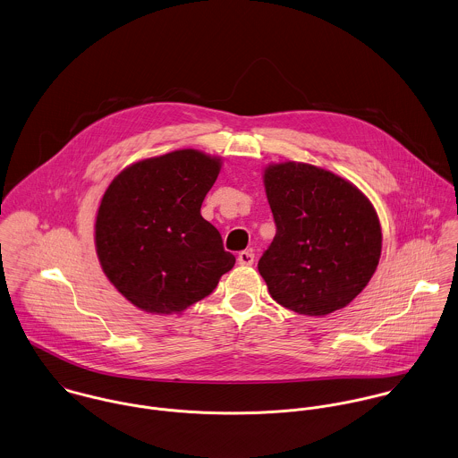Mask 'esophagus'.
Masks as SVG:
<instances>
[{
    "label": "esophagus",
    "instance_id": "esophagus-1",
    "mask_svg": "<svg viewBox=\"0 0 458 458\" xmlns=\"http://www.w3.org/2000/svg\"><path fill=\"white\" fill-rule=\"evenodd\" d=\"M237 262H239L241 266H253V262H255L253 251H241L239 257H237Z\"/></svg>",
    "mask_w": 458,
    "mask_h": 458
}]
</instances>
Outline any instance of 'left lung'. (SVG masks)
Here are the masks:
<instances>
[{
  "label": "left lung",
  "instance_id": "obj_1",
  "mask_svg": "<svg viewBox=\"0 0 458 458\" xmlns=\"http://www.w3.org/2000/svg\"><path fill=\"white\" fill-rule=\"evenodd\" d=\"M276 237L259 262L281 306L324 317L354 301L382 251L378 216L365 194L324 168L284 161L264 170Z\"/></svg>",
  "mask_w": 458,
  "mask_h": 458
}]
</instances>
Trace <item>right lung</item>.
Instances as JSON below:
<instances>
[{"mask_svg": "<svg viewBox=\"0 0 458 458\" xmlns=\"http://www.w3.org/2000/svg\"><path fill=\"white\" fill-rule=\"evenodd\" d=\"M223 159L194 148L136 161L102 194L95 251L109 283L136 308L182 313L207 297L235 257L201 217Z\"/></svg>", "mask_w": 458, "mask_h": 458, "instance_id": "obj_1", "label": "right lung"}]
</instances>
